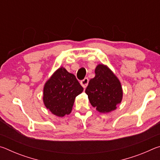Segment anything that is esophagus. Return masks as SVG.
<instances>
[{"mask_svg": "<svg viewBox=\"0 0 160 160\" xmlns=\"http://www.w3.org/2000/svg\"><path fill=\"white\" fill-rule=\"evenodd\" d=\"M88 82H89V79L88 78H85V79H83L82 80L80 81L81 85H82L84 88H86V87L88 85Z\"/></svg>", "mask_w": 160, "mask_h": 160, "instance_id": "34e87169", "label": "esophagus"}]
</instances>
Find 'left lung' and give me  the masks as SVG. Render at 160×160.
<instances>
[{"label": "left lung", "instance_id": "obj_1", "mask_svg": "<svg viewBox=\"0 0 160 160\" xmlns=\"http://www.w3.org/2000/svg\"><path fill=\"white\" fill-rule=\"evenodd\" d=\"M85 93L92 106L101 113L115 110L123 97L120 81L109 68L103 64L96 67L95 77L90 80Z\"/></svg>", "mask_w": 160, "mask_h": 160}]
</instances>
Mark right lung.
I'll return each instance as SVG.
<instances>
[{
	"label": "right lung",
	"mask_w": 160,
	"mask_h": 160,
	"mask_svg": "<svg viewBox=\"0 0 160 160\" xmlns=\"http://www.w3.org/2000/svg\"><path fill=\"white\" fill-rule=\"evenodd\" d=\"M82 91L75 75L61 67L46 82L43 101L51 113L63 117L71 112L75 97Z\"/></svg>",
	"instance_id": "1"
}]
</instances>
